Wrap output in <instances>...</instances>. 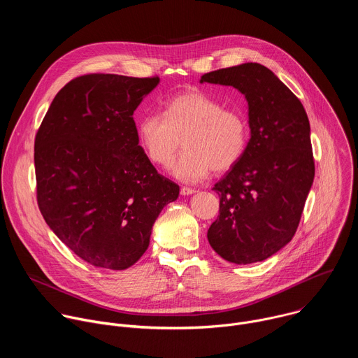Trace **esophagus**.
<instances>
[{
	"instance_id": "esophagus-1",
	"label": "esophagus",
	"mask_w": 358,
	"mask_h": 358,
	"mask_svg": "<svg viewBox=\"0 0 358 358\" xmlns=\"http://www.w3.org/2000/svg\"><path fill=\"white\" fill-rule=\"evenodd\" d=\"M180 192H181V195H191V194L195 192V189H194V188H189V187H182Z\"/></svg>"
}]
</instances>
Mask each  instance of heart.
<instances>
[{
  "label": "heart",
  "instance_id": "1",
  "mask_svg": "<svg viewBox=\"0 0 358 358\" xmlns=\"http://www.w3.org/2000/svg\"><path fill=\"white\" fill-rule=\"evenodd\" d=\"M137 136L148 160L159 167H169L184 144L173 173L194 182L211 170L224 173L241 160L249 124L242 112L225 109L206 92L187 90L166 101L163 115L145 113L137 124Z\"/></svg>",
  "mask_w": 358,
  "mask_h": 358
}]
</instances>
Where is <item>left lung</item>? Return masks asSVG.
Listing matches in <instances>:
<instances>
[{
	"mask_svg": "<svg viewBox=\"0 0 358 358\" xmlns=\"http://www.w3.org/2000/svg\"><path fill=\"white\" fill-rule=\"evenodd\" d=\"M245 94L250 138L241 160L214 185L220 215L208 242L228 262H261L296 234L315 178L310 124L301 101L266 66L242 64L201 76Z\"/></svg>",
	"mask_w": 358,
	"mask_h": 358,
	"instance_id": "obj_1",
	"label": "left lung"
}]
</instances>
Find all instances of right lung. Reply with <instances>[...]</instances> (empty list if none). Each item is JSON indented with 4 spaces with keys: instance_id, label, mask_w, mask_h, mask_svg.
<instances>
[{
    "instance_id": "add662e5",
    "label": "right lung",
    "mask_w": 358,
    "mask_h": 358,
    "mask_svg": "<svg viewBox=\"0 0 358 358\" xmlns=\"http://www.w3.org/2000/svg\"><path fill=\"white\" fill-rule=\"evenodd\" d=\"M159 76L89 73L68 82L35 136L39 211L86 264L112 271L134 265L151 228L180 187L145 156L133 113Z\"/></svg>"
}]
</instances>
